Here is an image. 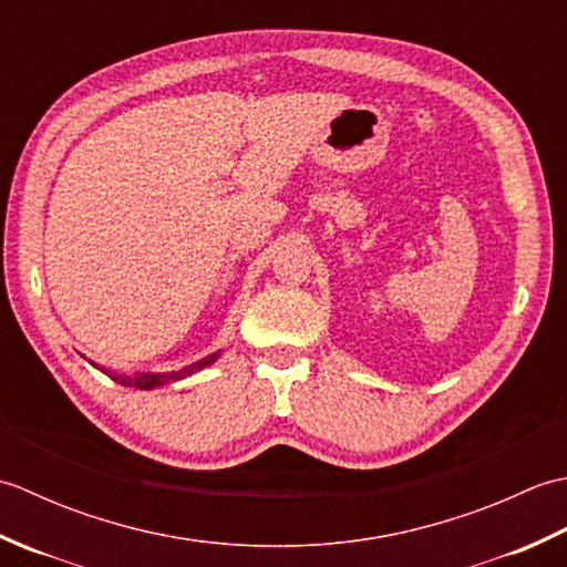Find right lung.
<instances>
[{"label": "right lung", "instance_id": "1", "mask_svg": "<svg viewBox=\"0 0 567 567\" xmlns=\"http://www.w3.org/2000/svg\"><path fill=\"white\" fill-rule=\"evenodd\" d=\"M216 355L219 353H214V355H207L204 360H199V363H195V365H189V368H185L183 372H171V375H165V372H141L138 378H124V375H112V380H116V382H122V384H131V388H138V390H153V388H161V384H165V382H171V380H179V378H185V375H192V372L195 370H199V368H207L209 363H214L216 360Z\"/></svg>", "mask_w": 567, "mask_h": 567}]
</instances>
